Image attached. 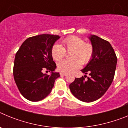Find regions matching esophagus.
<instances>
[{"instance_id": "1", "label": "esophagus", "mask_w": 128, "mask_h": 128, "mask_svg": "<svg viewBox=\"0 0 128 128\" xmlns=\"http://www.w3.org/2000/svg\"><path fill=\"white\" fill-rule=\"evenodd\" d=\"M60 76H66V73H64V72H60Z\"/></svg>"}]
</instances>
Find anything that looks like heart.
I'll return each mask as SVG.
<instances>
[{"mask_svg":"<svg viewBox=\"0 0 128 128\" xmlns=\"http://www.w3.org/2000/svg\"><path fill=\"white\" fill-rule=\"evenodd\" d=\"M64 47L57 44L52 48L51 55L55 61L62 60L65 55V49L71 53V60H62L57 63L58 69L62 72L68 73L78 69L82 65L91 60L94 54V47L90 44H86L82 38L78 36H70L63 41Z\"/></svg>","mask_w":128,"mask_h":128,"instance_id":"1","label":"heart"}]
</instances>
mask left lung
Segmentation results:
<instances>
[{
	"instance_id": "left-lung-1",
	"label": "left lung",
	"mask_w": 128,
	"mask_h": 128,
	"mask_svg": "<svg viewBox=\"0 0 128 128\" xmlns=\"http://www.w3.org/2000/svg\"><path fill=\"white\" fill-rule=\"evenodd\" d=\"M89 40L94 47L91 60L81 70L90 78H75L69 85L76 98L82 102H91L98 100L109 88L115 75L117 58L111 44L96 35H90Z\"/></svg>"
}]
</instances>
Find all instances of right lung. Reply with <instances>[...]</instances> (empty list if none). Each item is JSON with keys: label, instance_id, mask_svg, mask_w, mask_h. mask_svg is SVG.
Masks as SVG:
<instances>
[{"label": "right lung", "instance_id": "right-lung-1", "mask_svg": "<svg viewBox=\"0 0 128 128\" xmlns=\"http://www.w3.org/2000/svg\"><path fill=\"white\" fill-rule=\"evenodd\" d=\"M60 36L43 34L24 42L15 55L13 67L14 81L21 94L30 101H40L51 92L55 80L60 76L55 72L51 50ZM51 71L50 75L43 73Z\"/></svg>", "mask_w": 128, "mask_h": 128}]
</instances>
